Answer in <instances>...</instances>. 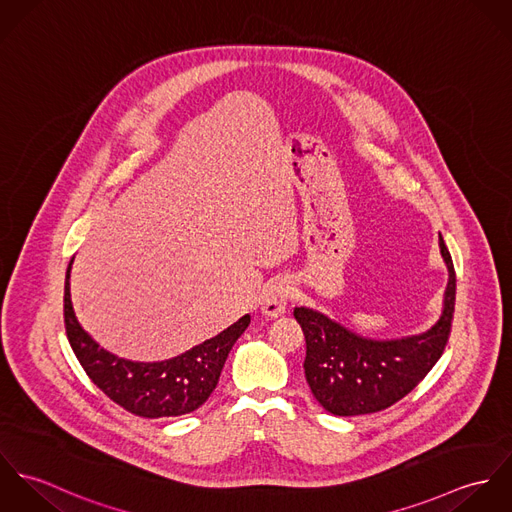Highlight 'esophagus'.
<instances>
[{
    "label": "esophagus",
    "mask_w": 512,
    "mask_h": 512,
    "mask_svg": "<svg viewBox=\"0 0 512 512\" xmlns=\"http://www.w3.org/2000/svg\"><path fill=\"white\" fill-rule=\"evenodd\" d=\"M293 288L286 280H272L266 284L262 295V311L268 317H280L288 309V301L292 299Z\"/></svg>",
    "instance_id": "1"
}]
</instances>
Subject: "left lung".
<instances>
[{
    "label": "left lung",
    "instance_id": "1",
    "mask_svg": "<svg viewBox=\"0 0 512 512\" xmlns=\"http://www.w3.org/2000/svg\"><path fill=\"white\" fill-rule=\"evenodd\" d=\"M439 248L449 270L443 313L438 323L422 335L374 341L319 311L293 309L305 337V378L315 400L327 412L361 416L386 410L412 392L438 363L455 311V268L441 234Z\"/></svg>",
    "mask_w": 512,
    "mask_h": 512
}]
</instances>
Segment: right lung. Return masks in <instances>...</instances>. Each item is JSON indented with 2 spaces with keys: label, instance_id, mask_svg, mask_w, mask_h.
Returning <instances> with one entry per match:
<instances>
[{
  "label": "right lung",
  "instance_id": "add662e5",
  "mask_svg": "<svg viewBox=\"0 0 512 512\" xmlns=\"http://www.w3.org/2000/svg\"><path fill=\"white\" fill-rule=\"evenodd\" d=\"M71 264L65 280V329L88 378L112 402L140 418H173L203 406L217 388L220 370L232 345L250 325V315H244L217 337L175 359L161 363L126 361L102 349L76 321L69 284Z\"/></svg>",
  "mask_w": 512,
  "mask_h": 512
}]
</instances>
